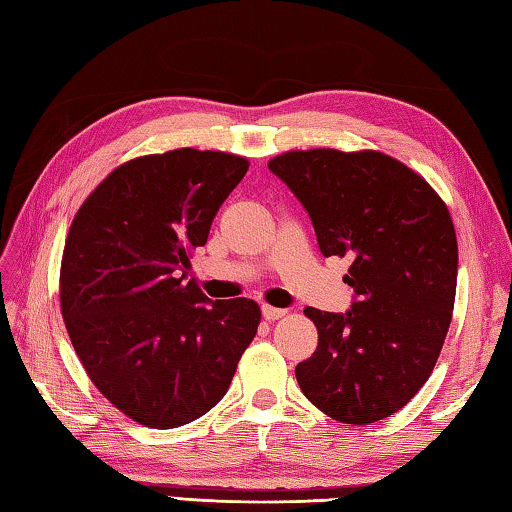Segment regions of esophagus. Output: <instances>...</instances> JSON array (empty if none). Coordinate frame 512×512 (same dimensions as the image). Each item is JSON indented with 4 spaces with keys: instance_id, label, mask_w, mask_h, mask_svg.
<instances>
[{
    "instance_id": "esophagus-1",
    "label": "esophagus",
    "mask_w": 512,
    "mask_h": 512,
    "mask_svg": "<svg viewBox=\"0 0 512 512\" xmlns=\"http://www.w3.org/2000/svg\"><path fill=\"white\" fill-rule=\"evenodd\" d=\"M260 314H263V318L265 320H280V318H283L285 314H287V311L285 309H278V307H271V305H263V307H260Z\"/></svg>"
}]
</instances>
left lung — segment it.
Returning a JSON list of instances; mask_svg holds the SVG:
<instances>
[{"mask_svg": "<svg viewBox=\"0 0 512 512\" xmlns=\"http://www.w3.org/2000/svg\"><path fill=\"white\" fill-rule=\"evenodd\" d=\"M269 170L305 207L322 256L351 260V307L305 309L318 347L296 367L300 389L333 420H384L429 380L451 325L457 238L446 205L382 152H287Z\"/></svg>", "mask_w": 512, "mask_h": 512, "instance_id": "1", "label": "left lung"}]
</instances>
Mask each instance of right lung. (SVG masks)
Here are the masks:
<instances>
[{"label": "right lung", "instance_id": "add662e5", "mask_svg": "<svg viewBox=\"0 0 512 512\" xmlns=\"http://www.w3.org/2000/svg\"><path fill=\"white\" fill-rule=\"evenodd\" d=\"M243 156L181 148L123 163L81 205L61 260V314L95 387L150 429L221 402L254 340V300H210L190 274Z\"/></svg>", "mask_w": 512, "mask_h": 512}]
</instances>
